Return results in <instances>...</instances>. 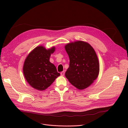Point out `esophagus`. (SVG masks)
Returning a JSON list of instances; mask_svg holds the SVG:
<instances>
[{"label":"esophagus","mask_w":128,"mask_h":128,"mask_svg":"<svg viewBox=\"0 0 128 128\" xmlns=\"http://www.w3.org/2000/svg\"><path fill=\"white\" fill-rule=\"evenodd\" d=\"M60 74H61V76H64V71H63V72H62L61 73H60Z\"/></svg>","instance_id":"1"}]
</instances>
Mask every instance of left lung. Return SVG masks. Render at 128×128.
I'll return each instance as SVG.
<instances>
[{"instance_id":"left-lung-1","label":"left lung","mask_w":128,"mask_h":128,"mask_svg":"<svg viewBox=\"0 0 128 128\" xmlns=\"http://www.w3.org/2000/svg\"><path fill=\"white\" fill-rule=\"evenodd\" d=\"M70 60L65 76L72 86L79 90L88 87L97 78L99 63L92 46L86 42L76 41L64 46Z\"/></svg>"}]
</instances>
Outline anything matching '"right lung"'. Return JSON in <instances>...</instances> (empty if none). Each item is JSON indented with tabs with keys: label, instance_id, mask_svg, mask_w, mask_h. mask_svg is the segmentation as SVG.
Segmentation results:
<instances>
[{
	"label": "right lung",
	"instance_id": "1",
	"mask_svg": "<svg viewBox=\"0 0 128 128\" xmlns=\"http://www.w3.org/2000/svg\"><path fill=\"white\" fill-rule=\"evenodd\" d=\"M55 49V47L46 50L42 46H37L26 58L24 74L27 82L36 90H45L60 75L55 66L50 62V56Z\"/></svg>",
	"mask_w": 128,
	"mask_h": 128
}]
</instances>
